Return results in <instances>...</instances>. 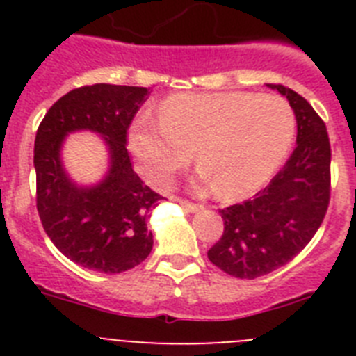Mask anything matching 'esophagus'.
<instances>
[{"instance_id":"esophagus-1","label":"esophagus","mask_w":356,"mask_h":356,"mask_svg":"<svg viewBox=\"0 0 356 356\" xmlns=\"http://www.w3.org/2000/svg\"><path fill=\"white\" fill-rule=\"evenodd\" d=\"M180 205L184 207L187 212L194 213V212H200V210H203V207L201 205H194V203H188V201H180Z\"/></svg>"}]
</instances>
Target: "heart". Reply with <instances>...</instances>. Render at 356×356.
Masks as SVG:
<instances>
[{
	"instance_id": "obj_1",
	"label": "heart",
	"mask_w": 356,
	"mask_h": 356,
	"mask_svg": "<svg viewBox=\"0 0 356 356\" xmlns=\"http://www.w3.org/2000/svg\"><path fill=\"white\" fill-rule=\"evenodd\" d=\"M296 119L284 97L250 92L175 94L159 106V119L131 121L128 149L140 175L168 185L196 156L197 181L216 184L217 194L237 200L271 180L291 149Z\"/></svg>"
}]
</instances>
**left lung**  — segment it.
Returning <instances> with one entry per match:
<instances>
[{"instance_id": "8db88e82", "label": "left lung", "mask_w": 356, "mask_h": 356, "mask_svg": "<svg viewBox=\"0 0 356 356\" xmlns=\"http://www.w3.org/2000/svg\"><path fill=\"white\" fill-rule=\"evenodd\" d=\"M267 87L289 99L298 137L271 184L253 200L219 210L225 232L209 250V260L235 278H259L291 262L312 241L330 203L332 149L325 122L292 89Z\"/></svg>"}]
</instances>
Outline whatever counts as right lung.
I'll return each instance as SVG.
<instances>
[{"label":"right lung","instance_id":"1","mask_svg":"<svg viewBox=\"0 0 356 356\" xmlns=\"http://www.w3.org/2000/svg\"><path fill=\"white\" fill-rule=\"evenodd\" d=\"M147 94L146 87L85 85L62 96L37 130L33 165L44 232L60 253L90 271H128L153 248L147 219L163 197L143 184L127 149V131ZM81 129L99 134L109 151L107 175L89 188L74 184L61 163L65 137Z\"/></svg>","mask_w":356,"mask_h":356}]
</instances>
